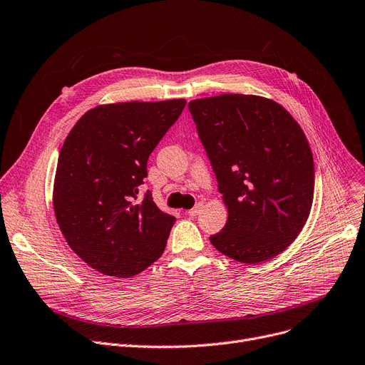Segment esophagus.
<instances>
[{
  "label": "esophagus",
  "instance_id": "esophagus-1",
  "mask_svg": "<svg viewBox=\"0 0 365 365\" xmlns=\"http://www.w3.org/2000/svg\"><path fill=\"white\" fill-rule=\"evenodd\" d=\"M201 210H202V204L200 202V204H197V205H195L194 208H190L187 213H189V216H192V217H195V216H198V215L201 213Z\"/></svg>",
  "mask_w": 365,
  "mask_h": 365
}]
</instances>
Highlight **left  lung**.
I'll return each instance as SVG.
<instances>
[{
	"label": "left lung",
	"instance_id": "obj_1",
	"mask_svg": "<svg viewBox=\"0 0 365 365\" xmlns=\"http://www.w3.org/2000/svg\"><path fill=\"white\" fill-rule=\"evenodd\" d=\"M187 108L229 213L210 242L242 263L278 256L300 234L314 200V158L303 130L260 96L220 94Z\"/></svg>",
	"mask_w": 365,
	"mask_h": 365
}]
</instances>
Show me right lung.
Here are the masks:
<instances>
[{
  "instance_id": "obj_1",
  "label": "right lung",
  "mask_w": 365,
  "mask_h": 365,
  "mask_svg": "<svg viewBox=\"0 0 365 365\" xmlns=\"http://www.w3.org/2000/svg\"><path fill=\"white\" fill-rule=\"evenodd\" d=\"M185 105H102L68 134L56 168L54 215L73 253L98 272L128 278L161 257L176 219L161 212L149 190L143 200L138 195L149 155Z\"/></svg>"
}]
</instances>
